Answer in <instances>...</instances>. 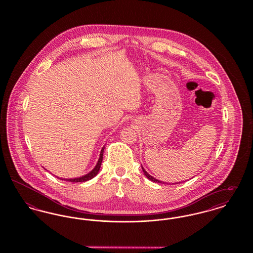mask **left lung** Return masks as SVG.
Here are the masks:
<instances>
[{
	"instance_id": "1",
	"label": "left lung",
	"mask_w": 253,
	"mask_h": 253,
	"mask_svg": "<svg viewBox=\"0 0 253 253\" xmlns=\"http://www.w3.org/2000/svg\"><path fill=\"white\" fill-rule=\"evenodd\" d=\"M141 168H142V170H143V172H144L145 175H146V177L148 178V179H150L151 181H153V182H155V183H162V181H159L157 180V179H156L155 177H153L152 175H150L146 170H145L144 168L141 166ZM164 183V182H163Z\"/></svg>"
}]
</instances>
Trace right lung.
<instances>
[{
    "mask_svg": "<svg viewBox=\"0 0 253 253\" xmlns=\"http://www.w3.org/2000/svg\"><path fill=\"white\" fill-rule=\"evenodd\" d=\"M103 152H104V147H102V149H101V151H100L99 158H98V161H97L95 168L93 169L90 172H88L87 174H85L84 176H81V177H78V178H69V179H66V178L62 179V178H60V179L69 181V182H73V183H74V182H75V183H77V182H85V181L92 179L93 177L96 176V174H97V172H98V170H99V169H100V165H101V162H102V159H103Z\"/></svg>",
    "mask_w": 253,
    "mask_h": 253,
    "instance_id": "obj_1",
    "label": "right lung"
}]
</instances>
